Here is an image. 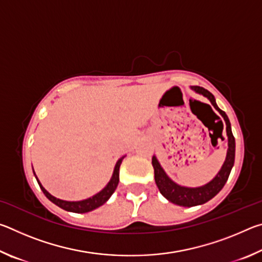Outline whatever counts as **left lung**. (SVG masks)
I'll list each match as a JSON object with an SVG mask.
<instances>
[{
  "instance_id": "left-lung-1",
  "label": "left lung",
  "mask_w": 262,
  "mask_h": 262,
  "mask_svg": "<svg viewBox=\"0 0 262 262\" xmlns=\"http://www.w3.org/2000/svg\"><path fill=\"white\" fill-rule=\"evenodd\" d=\"M192 89L194 91H196L198 94H201L205 97H207V98L210 100L212 106H214V107L221 113L222 117L224 118L225 125H227L229 149H228L227 159H225V162L223 164V166H222L221 171L219 172V174H217L209 184L202 186V187H196V188L183 187V186H179L176 183H173V181H172L165 174V172L163 171V168L161 167V165H159L156 157H152L155 181H156V185L159 189V192H161L162 195H164V196H165L170 202L176 203V205L178 206H183V207H193V206L206 203L207 201L211 200V199L224 187V185L227 183V180L230 176V172H231V168L233 166L234 149H236L234 137L231 130V123H230L228 115L225 114L224 111L219 108V106L216 105L215 97L202 86H192ZM222 125H223V122H222Z\"/></svg>"
}]
</instances>
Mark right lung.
<instances>
[{
	"label": "right lung",
	"instance_id": "obj_1",
	"mask_svg": "<svg viewBox=\"0 0 262 262\" xmlns=\"http://www.w3.org/2000/svg\"><path fill=\"white\" fill-rule=\"evenodd\" d=\"M121 162H122V158L119 159L117 165H115L112 179H111V181L107 184V186H106V187L103 190H101V192H99L98 194H96L95 196H92L90 199H86V200H83V201L70 202V201H63V200H60V199H56L42 187L41 184L39 183L38 179H37V181H38L39 186H40V188L43 192V194H45L47 196L48 200H51L53 203H55L56 206H59L60 208H62V209H64L67 211H73V212H88V211H91V210L96 209V208L100 207L101 205H104V203L108 200L111 195L114 193V190H115V188H117V186L119 184V168H120ZM34 176H35V173H34ZM35 178H37V177H35Z\"/></svg>",
	"mask_w": 262,
	"mask_h": 262
}]
</instances>
